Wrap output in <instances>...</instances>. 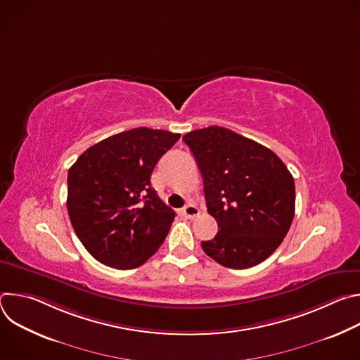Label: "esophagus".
Returning a JSON list of instances; mask_svg holds the SVG:
<instances>
[{"label":"esophagus","instance_id":"obj_1","mask_svg":"<svg viewBox=\"0 0 360 360\" xmlns=\"http://www.w3.org/2000/svg\"><path fill=\"white\" fill-rule=\"evenodd\" d=\"M182 215H184L185 218H188V219H192V218H195V217L199 215V210L195 207V205L189 203V205H186V207L182 210Z\"/></svg>","mask_w":360,"mask_h":360}]
</instances>
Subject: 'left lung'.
I'll use <instances>...</instances> for the list:
<instances>
[{
  "mask_svg": "<svg viewBox=\"0 0 360 360\" xmlns=\"http://www.w3.org/2000/svg\"><path fill=\"white\" fill-rule=\"evenodd\" d=\"M203 179L218 233L202 249L222 266L248 269L278 249L295 217V181L269 148L228 128L184 135Z\"/></svg>",
  "mask_w": 360,
  "mask_h": 360,
  "instance_id": "1",
  "label": "left lung"
}]
</instances>
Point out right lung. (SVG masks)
I'll return each instance as SVG.
<instances>
[{
    "instance_id": "obj_1",
    "label": "right lung",
    "mask_w": 360,
    "mask_h": 360,
    "mask_svg": "<svg viewBox=\"0 0 360 360\" xmlns=\"http://www.w3.org/2000/svg\"><path fill=\"white\" fill-rule=\"evenodd\" d=\"M179 138L162 129L134 128L89 146L70 168L68 215L98 262L134 269L165 240L175 212L150 186V175Z\"/></svg>"
}]
</instances>
